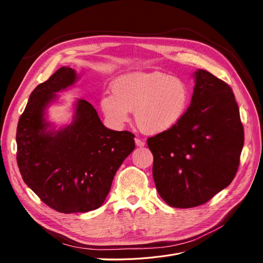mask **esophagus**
I'll return each instance as SVG.
<instances>
[{"label": "esophagus", "instance_id": "esophagus-1", "mask_svg": "<svg viewBox=\"0 0 263 263\" xmlns=\"http://www.w3.org/2000/svg\"><path fill=\"white\" fill-rule=\"evenodd\" d=\"M135 144H136L138 147H144L145 146V141L141 140L140 138H135Z\"/></svg>", "mask_w": 263, "mask_h": 263}]
</instances>
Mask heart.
<instances>
[{"label":"heart","mask_w":263,"mask_h":263,"mask_svg":"<svg viewBox=\"0 0 263 263\" xmlns=\"http://www.w3.org/2000/svg\"><path fill=\"white\" fill-rule=\"evenodd\" d=\"M112 94L101 99L107 121L121 127L134 110L140 130L150 135L174 128L185 115L190 98L184 82L158 71L119 76L112 83Z\"/></svg>","instance_id":"heart-1"}]
</instances>
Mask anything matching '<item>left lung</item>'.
Here are the masks:
<instances>
[{"mask_svg": "<svg viewBox=\"0 0 263 263\" xmlns=\"http://www.w3.org/2000/svg\"><path fill=\"white\" fill-rule=\"evenodd\" d=\"M191 105L182 121L147 139L159 195L172 208L210 201L234 180L243 147L239 107L230 86L198 69Z\"/></svg>", "mask_w": 263, "mask_h": 263, "instance_id": "8db88e82", "label": "left lung"}]
</instances>
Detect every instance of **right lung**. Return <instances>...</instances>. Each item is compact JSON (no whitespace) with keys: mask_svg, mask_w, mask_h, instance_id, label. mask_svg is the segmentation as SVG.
I'll list each match as a JSON object with an SVG mask.
<instances>
[{"mask_svg":"<svg viewBox=\"0 0 263 263\" xmlns=\"http://www.w3.org/2000/svg\"><path fill=\"white\" fill-rule=\"evenodd\" d=\"M72 68L61 67L31 92L20 117L16 160L24 182L49 208L86 213L104 203L116 171L135 149L134 135L103 125L89 102L78 99L72 123L48 129L46 108L55 93L73 85Z\"/></svg>","mask_w":263,"mask_h":263,"instance_id":"add662e5","label":"right lung"}]
</instances>
